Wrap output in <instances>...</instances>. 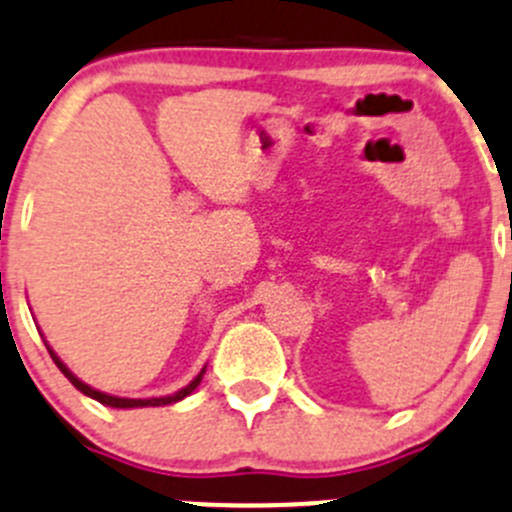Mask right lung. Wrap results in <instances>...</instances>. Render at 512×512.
<instances>
[{"label":"right lung","instance_id":"obj_1","mask_svg":"<svg viewBox=\"0 0 512 512\" xmlns=\"http://www.w3.org/2000/svg\"><path fill=\"white\" fill-rule=\"evenodd\" d=\"M47 350H49V355H52V360L57 362V367L59 370L64 372V377H67L69 382H72L74 388L79 390V393H84L87 395V398H92V400H97V403H102V405H109V408H160V405H172V403H180L182 398H187V395L190 393H195V388L197 385H200L202 382V375H205V367H202L200 370V375L195 377V380L190 382V385H185V388L182 390H177L175 395H165V398H117V395H107V393H99V390H94V388H89V385H84L82 380H79L77 375H72V372H69V367L64 365L62 360H59L57 357V352L52 350V347L47 345Z\"/></svg>","mask_w":512,"mask_h":512}]
</instances>
